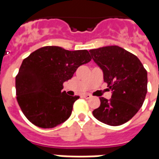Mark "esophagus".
I'll return each mask as SVG.
<instances>
[{
    "label": "esophagus",
    "mask_w": 159,
    "mask_h": 159,
    "mask_svg": "<svg viewBox=\"0 0 159 159\" xmlns=\"http://www.w3.org/2000/svg\"><path fill=\"white\" fill-rule=\"evenodd\" d=\"M83 97L85 99H90V98H92V95L89 94V93H85V94H83Z\"/></svg>",
    "instance_id": "1"
}]
</instances>
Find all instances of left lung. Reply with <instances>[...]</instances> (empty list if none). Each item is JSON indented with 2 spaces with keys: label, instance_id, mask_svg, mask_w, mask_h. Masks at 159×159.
Listing matches in <instances>:
<instances>
[{
  "label": "left lung",
  "instance_id": "left-lung-1",
  "mask_svg": "<svg viewBox=\"0 0 159 159\" xmlns=\"http://www.w3.org/2000/svg\"><path fill=\"white\" fill-rule=\"evenodd\" d=\"M91 59L102 70L104 82L111 98L100 97V106L93 111L100 122L118 126L127 123L142 107L147 93V72L140 59L118 46L89 50Z\"/></svg>",
  "mask_w": 159,
  "mask_h": 159
}]
</instances>
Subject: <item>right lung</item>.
I'll list each match as a JSON object with an SVG mask.
<instances>
[{"instance_id": "obj_1", "label": "right lung", "mask_w": 159, "mask_h": 159, "mask_svg": "<svg viewBox=\"0 0 159 159\" xmlns=\"http://www.w3.org/2000/svg\"><path fill=\"white\" fill-rule=\"evenodd\" d=\"M90 60L88 50L69 51L57 46L41 48L24 59L15 86L17 101L27 119L43 129L68 119L79 96L68 95L63 83Z\"/></svg>"}]
</instances>
